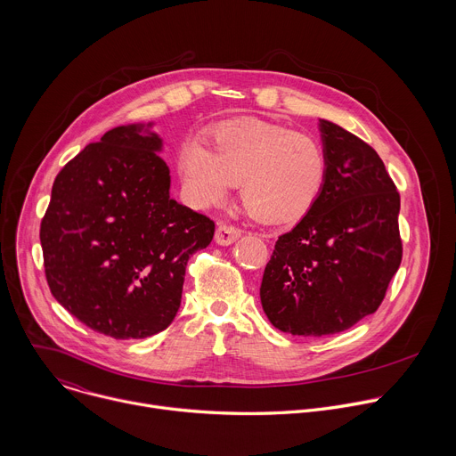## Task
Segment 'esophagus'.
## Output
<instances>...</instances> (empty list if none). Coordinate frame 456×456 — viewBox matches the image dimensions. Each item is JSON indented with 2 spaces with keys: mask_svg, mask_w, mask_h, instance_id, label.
I'll list each match as a JSON object with an SVG mask.
<instances>
[{
  "mask_svg": "<svg viewBox=\"0 0 456 456\" xmlns=\"http://www.w3.org/2000/svg\"><path fill=\"white\" fill-rule=\"evenodd\" d=\"M241 236V231L232 227V225H227V224H222L218 225L216 229V234H215V240L218 245H231L234 243L238 238Z\"/></svg>",
  "mask_w": 456,
  "mask_h": 456,
  "instance_id": "obj_1",
  "label": "esophagus"
}]
</instances>
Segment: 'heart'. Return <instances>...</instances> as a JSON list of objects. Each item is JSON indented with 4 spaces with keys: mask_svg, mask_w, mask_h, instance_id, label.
Wrapping results in <instances>:
<instances>
[{
    "mask_svg": "<svg viewBox=\"0 0 456 456\" xmlns=\"http://www.w3.org/2000/svg\"><path fill=\"white\" fill-rule=\"evenodd\" d=\"M178 169L192 204H216L240 182V200L250 216L289 222L317 200L329 159L310 135L271 122L241 120L216 129L213 150L199 139L185 141Z\"/></svg>",
    "mask_w": 456,
    "mask_h": 456,
    "instance_id": "1",
    "label": "heart"
}]
</instances>
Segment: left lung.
I'll return each instance as SVG.
<instances>
[{
	"mask_svg": "<svg viewBox=\"0 0 456 456\" xmlns=\"http://www.w3.org/2000/svg\"><path fill=\"white\" fill-rule=\"evenodd\" d=\"M329 173L301 222L276 241L259 297L292 336L348 330L373 314L399 271L401 197L377 151L345 127L319 120Z\"/></svg>",
	"mask_w": 456,
	"mask_h": 456,
	"instance_id": "obj_1",
	"label": "left lung"
}]
</instances>
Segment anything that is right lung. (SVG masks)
Returning a JSON list of instances; mask_svg holds the SVG:
<instances>
[{"mask_svg":"<svg viewBox=\"0 0 456 456\" xmlns=\"http://www.w3.org/2000/svg\"><path fill=\"white\" fill-rule=\"evenodd\" d=\"M151 126H117L88 144L55 176L41 222L52 296L115 339L169 327L189 257L215 236L213 220L169 197V167Z\"/></svg>","mask_w":456,"mask_h":456,"instance_id":"right-lung-1","label":"right lung"}]
</instances>
